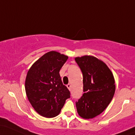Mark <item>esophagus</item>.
<instances>
[{
  "label": "esophagus",
  "instance_id": "esophagus-1",
  "mask_svg": "<svg viewBox=\"0 0 135 135\" xmlns=\"http://www.w3.org/2000/svg\"><path fill=\"white\" fill-rule=\"evenodd\" d=\"M66 86H67L68 89H69V90H71V85H70V84H68L67 85H66Z\"/></svg>",
  "mask_w": 135,
  "mask_h": 135
}]
</instances>
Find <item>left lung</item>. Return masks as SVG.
<instances>
[{"instance_id": "8db88e82", "label": "left lung", "mask_w": 135, "mask_h": 135, "mask_svg": "<svg viewBox=\"0 0 135 135\" xmlns=\"http://www.w3.org/2000/svg\"><path fill=\"white\" fill-rule=\"evenodd\" d=\"M75 61L83 75L82 97L75 102L80 117L92 118L104 110L115 91L113 74L103 61L92 56L77 57Z\"/></svg>"}]
</instances>
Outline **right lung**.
I'll return each instance as SVG.
<instances>
[{"label": "right lung", "mask_w": 135, "mask_h": 135, "mask_svg": "<svg viewBox=\"0 0 135 135\" xmlns=\"http://www.w3.org/2000/svg\"><path fill=\"white\" fill-rule=\"evenodd\" d=\"M68 57L57 52H49L38 59L27 74V97L35 111L44 117L58 115L66 99L70 97L60 75Z\"/></svg>", "instance_id": "add662e5"}]
</instances>
